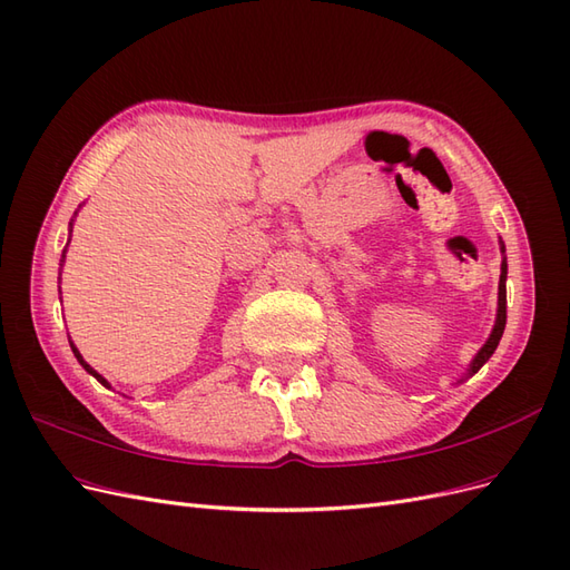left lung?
Wrapping results in <instances>:
<instances>
[{
  "instance_id": "8db88e82",
  "label": "left lung",
  "mask_w": 570,
  "mask_h": 570,
  "mask_svg": "<svg viewBox=\"0 0 570 570\" xmlns=\"http://www.w3.org/2000/svg\"><path fill=\"white\" fill-rule=\"evenodd\" d=\"M501 243V253H503V262H501V279H499V308H495V323H493V330H491V334H489V340H487V344L479 348L476 352V356L472 358V363H470V368H466V373L462 375V381H466V377H472L481 366H484V363L491 358V354L495 352V346H499V342H501V337H503V330H505V279H508V262H505V245H503V240H499ZM460 381V383H462Z\"/></svg>"
}]
</instances>
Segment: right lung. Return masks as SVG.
Segmentation results:
<instances>
[{
	"label": "right lung",
	"instance_id": "1",
	"mask_svg": "<svg viewBox=\"0 0 570 570\" xmlns=\"http://www.w3.org/2000/svg\"><path fill=\"white\" fill-rule=\"evenodd\" d=\"M75 216H77V212H75ZM71 224H75V218H71V222H69V236H71ZM67 245H69V243H67ZM65 255H67V250H65V253H62V259H60V267H62V262H65ZM69 346H71V352H75V356H77V361H79V363H81V368H83V371H86V373H91V375H94V377H96V381H98V383H100V385H104V387H108V390H110V383H108V381H106V377H104V375H100V373H98V371H94V368H91V366H89V363H86V361H83V356H81V354H79V348H77V346H75V342H69Z\"/></svg>",
	"mask_w": 570,
	"mask_h": 570
}]
</instances>
